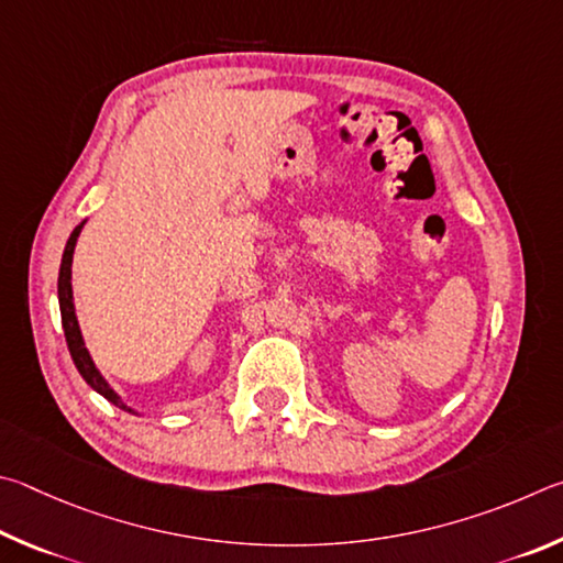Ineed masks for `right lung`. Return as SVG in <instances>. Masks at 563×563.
Here are the masks:
<instances>
[{
  "mask_svg": "<svg viewBox=\"0 0 563 563\" xmlns=\"http://www.w3.org/2000/svg\"><path fill=\"white\" fill-rule=\"evenodd\" d=\"M81 222L76 227V230L71 232V236H68L66 242V250H64V256H62V269H58V309H62V327H64V336H66V343H68V353H71L74 358V366L78 368V373H81V378L91 386L96 393H101V396L113 402L115 408H121L125 412H133V416H137V412L133 408H128L125 402L121 400V396L108 386V380L101 376V371L96 368V363L91 358V353H88L86 343H84V336H81V329H78V319H76V309H74V289H71V262H74V250H76V240L78 234H81L84 230Z\"/></svg>",
  "mask_w": 563,
  "mask_h": 563,
  "instance_id": "obj_1",
  "label": "right lung"
}]
</instances>
